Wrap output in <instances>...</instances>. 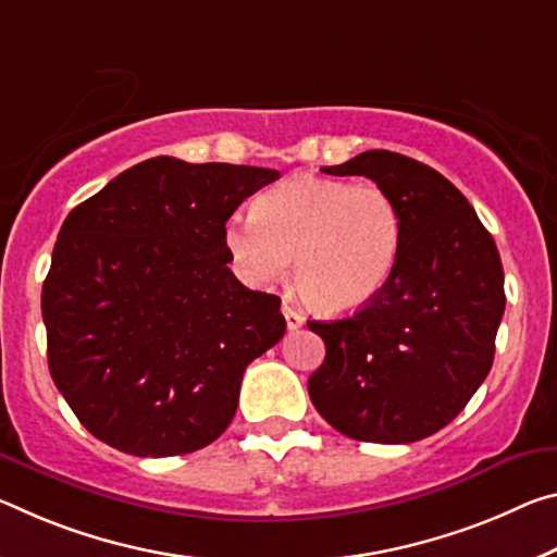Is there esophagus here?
<instances>
[{
  "instance_id": "obj_1",
  "label": "esophagus",
  "mask_w": 557,
  "mask_h": 557,
  "mask_svg": "<svg viewBox=\"0 0 557 557\" xmlns=\"http://www.w3.org/2000/svg\"><path fill=\"white\" fill-rule=\"evenodd\" d=\"M282 314H285V320H287V326H289V330H299V326L305 324V317H302V312L297 310L295 305L282 302Z\"/></svg>"
}]
</instances>
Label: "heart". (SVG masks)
<instances>
[{"label": "heart", "mask_w": 557, "mask_h": 557, "mask_svg": "<svg viewBox=\"0 0 557 557\" xmlns=\"http://www.w3.org/2000/svg\"><path fill=\"white\" fill-rule=\"evenodd\" d=\"M401 215L374 183L299 175L262 193L225 240L252 285L285 280L322 314H351L386 287L401 250Z\"/></svg>", "instance_id": "b5f03b06"}]
</instances>
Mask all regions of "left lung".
I'll return each instance as SVG.
<instances>
[{"mask_svg": "<svg viewBox=\"0 0 557 557\" xmlns=\"http://www.w3.org/2000/svg\"><path fill=\"white\" fill-rule=\"evenodd\" d=\"M322 171L374 181L394 198L404 233L379 297L344 320L307 322L326 347L310 399L349 438H426L491 372L506 310L498 247L463 193L413 158L367 151Z\"/></svg>", "mask_w": 557, "mask_h": 557, "instance_id": "obj_1", "label": "left lung"}]
</instances>
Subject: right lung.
Listing matches in <instances>:
<instances>
[{"label": "right lung", "instance_id": "obj_1", "mask_svg": "<svg viewBox=\"0 0 557 557\" xmlns=\"http://www.w3.org/2000/svg\"><path fill=\"white\" fill-rule=\"evenodd\" d=\"M270 168L148 158L76 206L41 289L49 372L86 431L183 456L233 421L247 364L285 334L280 297L233 275L225 223Z\"/></svg>", "mask_w": 557, "mask_h": 557}]
</instances>
